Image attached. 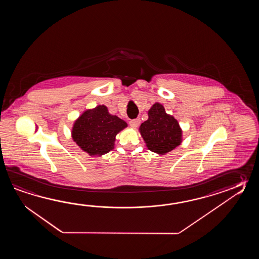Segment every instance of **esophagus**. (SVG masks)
<instances>
[{"mask_svg":"<svg viewBox=\"0 0 259 259\" xmlns=\"http://www.w3.org/2000/svg\"><path fill=\"white\" fill-rule=\"evenodd\" d=\"M128 123H130V126H131V127H133V128H136V127H139V125H140V123H141V119H140V118L132 119Z\"/></svg>","mask_w":259,"mask_h":259,"instance_id":"34e87169","label":"esophagus"}]
</instances>
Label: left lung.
<instances>
[{
  "mask_svg": "<svg viewBox=\"0 0 259 259\" xmlns=\"http://www.w3.org/2000/svg\"><path fill=\"white\" fill-rule=\"evenodd\" d=\"M140 132L149 150L156 154H166L182 143V132L179 123L158 103L148 111V119L142 123Z\"/></svg>",
  "mask_w": 259,
  "mask_h": 259,
  "instance_id": "1",
  "label": "left lung"
}]
</instances>
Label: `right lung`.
Returning <instances> with one entry per match:
<instances>
[{
	"label": "right lung",
	"instance_id": "1",
	"mask_svg": "<svg viewBox=\"0 0 259 259\" xmlns=\"http://www.w3.org/2000/svg\"><path fill=\"white\" fill-rule=\"evenodd\" d=\"M127 126L121 118L110 115L105 105H98L75 121L72 138L84 152L100 156L114 149L116 134Z\"/></svg>",
	"mask_w": 259,
	"mask_h": 259
}]
</instances>
